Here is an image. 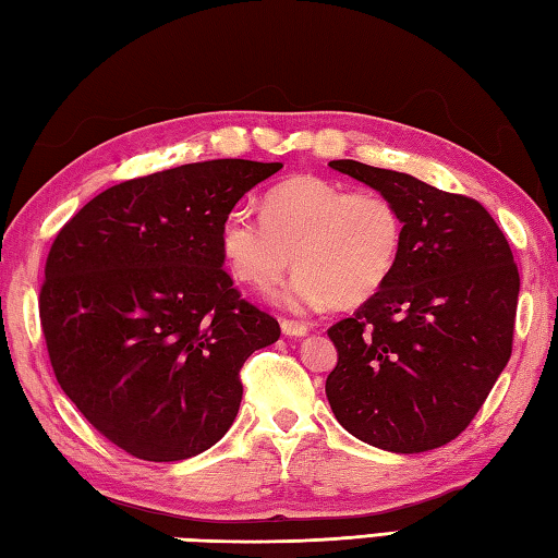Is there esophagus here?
<instances>
[{
	"mask_svg": "<svg viewBox=\"0 0 558 558\" xmlns=\"http://www.w3.org/2000/svg\"><path fill=\"white\" fill-rule=\"evenodd\" d=\"M280 329L286 337H305L307 335V325L298 323V319H282Z\"/></svg>",
	"mask_w": 558,
	"mask_h": 558,
	"instance_id": "esophagus-1",
	"label": "esophagus"
}]
</instances>
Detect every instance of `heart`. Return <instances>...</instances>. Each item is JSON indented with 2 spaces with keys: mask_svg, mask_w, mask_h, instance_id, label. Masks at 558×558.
Segmentation results:
<instances>
[{
  "mask_svg": "<svg viewBox=\"0 0 558 558\" xmlns=\"http://www.w3.org/2000/svg\"><path fill=\"white\" fill-rule=\"evenodd\" d=\"M401 206L376 189H354L298 174L266 194L263 214L233 209L221 229L223 258L235 278L270 290L292 268L278 300L295 313L356 307L391 280L401 260Z\"/></svg>",
  "mask_w": 558,
  "mask_h": 558,
  "instance_id": "1",
  "label": "heart"
}]
</instances>
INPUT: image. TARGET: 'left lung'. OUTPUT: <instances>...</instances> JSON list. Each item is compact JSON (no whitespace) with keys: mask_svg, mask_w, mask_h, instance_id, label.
Here are the masks:
<instances>
[{"mask_svg":"<svg viewBox=\"0 0 558 558\" xmlns=\"http://www.w3.org/2000/svg\"><path fill=\"white\" fill-rule=\"evenodd\" d=\"M337 172L389 194L405 239L391 280L327 329L337 366L325 391L354 438L391 452L456 440L512 356L519 270L480 202L354 159Z\"/></svg>","mask_w":558,"mask_h":558,"instance_id":"1","label":"left lung"}]
</instances>
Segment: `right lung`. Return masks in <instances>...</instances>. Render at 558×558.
<instances>
[{
	"instance_id": "add662e5",
	"label": "right lung",
	"mask_w": 558,
	"mask_h": 558,
	"mask_svg": "<svg viewBox=\"0 0 558 558\" xmlns=\"http://www.w3.org/2000/svg\"><path fill=\"white\" fill-rule=\"evenodd\" d=\"M280 162L211 159L128 179L63 226L46 258L41 332L63 393L100 436L153 462L219 442L241 366L280 325L223 270L221 229Z\"/></svg>"
}]
</instances>
